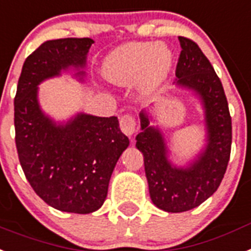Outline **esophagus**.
<instances>
[{
  "label": "esophagus",
  "mask_w": 251,
  "mask_h": 251,
  "mask_svg": "<svg viewBox=\"0 0 251 251\" xmlns=\"http://www.w3.org/2000/svg\"><path fill=\"white\" fill-rule=\"evenodd\" d=\"M120 129L121 131L127 136H131L134 132H136L138 127H136V120L134 116L131 115H124L120 119Z\"/></svg>",
  "instance_id": "esophagus-1"
}]
</instances>
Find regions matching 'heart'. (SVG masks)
<instances>
[{
  "label": "heart",
  "mask_w": 251,
  "mask_h": 251,
  "mask_svg": "<svg viewBox=\"0 0 251 251\" xmlns=\"http://www.w3.org/2000/svg\"><path fill=\"white\" fill-rule=\"evenodd\" d=\"M172 53L166 46L151 42L122 44L104 58L102 73L117 85H129L139 79L143 90H153L167 77Z\"/></svg>",
  "instance_id": "b5f03b06"
}]
</instances>
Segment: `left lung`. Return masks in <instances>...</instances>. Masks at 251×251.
<instances>
[{"instance_id":"obj_1","label":"left lung","mask_w":251,"mask_h":251,"mask_svg":"<svg viewBox=\"0 0 251 251\" xmlns=\"http://www.w3.org/2000/svg\"><path fill=\"white\" fill-rule=\"evenodd\" d=\"M181 53L176 66V84L201 97L205 111L207 145L189 167H175L167 158L161 131L149 126L148 115L140 112L142 132L136 147L144 155L145 176L151 199L159 209L180 213L201 205L222 181L231 154L232 124L220 77L197 43L178 37Z\"/></svg>"}]
</instances>
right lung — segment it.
Here are the masks:
<instances>
[{
	"label": "right lung",
	"instance_id": "obj_1",
	"mask_svg": "<svg viewBox=\"0 0 251 251\" xmlns=\"http://www.w3.org/2000/svg\"><path fill=\"white\" fill-rule=\"evenodd\" d=\"M93 43L90 38L44 42L25 60L14 100L15 143L25 177L48 205L69 213L102 207L113 168L129 147L115 116L77 113L57 125L38 103V85L67 67L85 66Z\"/></svg>",
	"mask_w": 251,
	"mask_h": 251
}]
</instances>
